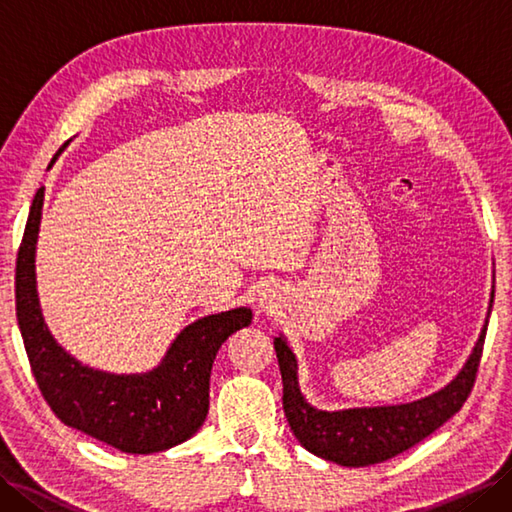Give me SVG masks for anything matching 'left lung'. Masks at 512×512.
<instances>
[{"label": "left lung", "mask_w": 512, "mask_h": 512, "mask_svg": "<svg viewBox=\"0 0 512 512\" xmlns=\"http://www.w3.org/2000/svg\"><path fill=\"white\" fill-rule=\"evenodd\" d=\"M493 297L495 292L491 295V308ZM484 336L486 325L462 372L436 394L409 402V405L345 411H319L303 400L297 383L295 354L288 343L277 336L275 352L281 383H284V411L290 429L310 453L341 466H369L394 458L431 436L462 409L475 385Z\"/></svg>", "instance_id": "1"}]
</instances>
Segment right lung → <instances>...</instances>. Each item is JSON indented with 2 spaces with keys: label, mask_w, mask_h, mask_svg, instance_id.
I'll return each mask as SVG.
<instances>
[{
  "label": "right lung",
  "mask_w": 512,
  "mask_h": 512,
  "mask_svg": "<svg viewBox=\"0 0 512 512\" xmlns=\"http://www.w3.org/2000/svg\"><path fill=\"white\" fill-rule=\"evenodd\" d=\"M41 206L43 187L32 200L15 268L17 321L41 396L63 424L118 451L156 453L189 440L209 413L215 354L253 312L237 308L191 323L149 374L114 376L83 367L61 350L41 317L35 286Z\"/></svg>",
  "instance_id": "obj_1"
}]
</instances>
